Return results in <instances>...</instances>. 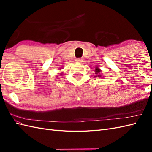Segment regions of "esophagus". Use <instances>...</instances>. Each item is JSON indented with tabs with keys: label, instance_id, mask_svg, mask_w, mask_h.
I'll list each match as a JSON object with an SVG mask.
<instances>
[{
	"label": "esophagus",
	"instance_id": "esophagus-1",
	"mask_svg": "<svg viewBox=\"0 0 152 152\" xmlns=\"http://www.w3.org/2000/svg\"><path fill=\"white\" fill-rule=\"evenodd\" d=\"M76 61L77 63H82L83 59H82V58H78V59H76Z\"/></svg>",
	"mask_w": 152,
	"mask_h": 152
}]
</instances>
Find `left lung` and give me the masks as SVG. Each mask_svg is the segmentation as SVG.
Returning a JSON list of instances; mask_svg holds the SVG:
<instances>
[{"instance_id":"1","label":"left lung","mask_w":152,"mask_h":152,"mask_svg":"<svg viewBox=\"0 0 152 152\" xmlns=\"http://www.w3.org/2000/svg\"><path fill=\"white\" fill-rule=\"evenodd\" d=\"M101 70L98 67L95 68V74L96 75L95 77H99V78H104V76H102V74H101Z\"/></svg>"}]
</instances>
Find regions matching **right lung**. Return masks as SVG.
Wrapping results in <instances>:
<instances>
[{"instance_id":"1","label":"right lung","mask_w":152,"mask_h":152,"mask_svg":"<svg viewBox=\"0 0 152 152\" xmlns=\"http://www.w3.org/2000/svg\"><path fill=\"white\" fill-rule=\"evenodd\" d=\"M61 74H62V73H61Z\"/></svg>"}]
</instances>
